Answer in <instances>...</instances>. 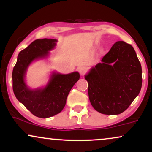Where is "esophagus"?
<instances>
[{
    "label": "esophagus",
    "mask_w": 152,
    "mask_h": 152,
    "mask_svg": "<svg viewBox=\"0 0 152 152\" xmlns=\"http://www.w3.org/2000/svg\"><path fill=\"white\" fill-rule=\"evenodd\" d=\"M87 71H88V69H87L86 66H81V67H80L79 69H78V71H79L80 74H81V76H84V75L86 74V73L87 72Z\"/></svg>",
    "instance_id": "obj_1"
}]
</instances>
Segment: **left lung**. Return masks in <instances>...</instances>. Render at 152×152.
<instances>
[{
	"instance_id": "8db88e82",
	"label": "left lung",
	"mask_w": 152,
	"mask_h": 152,
	"mask_svg": "<svg viewBox=\"0 0 152 152\" xmlns=\"http://www.w3.org/2000/svg\"><path fill=\"white\" fill-rule=\"evenodd\" d=\"M142 66L130 44L117 41L91 69L85 78L94 109L104 114H119L128 109L142 88Z\"/></svg>"
}]
</instances>
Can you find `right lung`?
I'll use <instances>...</instances> for the list:
<instances>
[{
    "instance_id": "add662e5",
    "label": "right lung",
    "mask_w": 152,
    "mask_h": 152,
    "mask_svg": "<svg viewBox=\"0 0 152 152\" xmlns=\"http://www.w3.org/2000/svg\"><path fill=\"white\" fill-rule=\"evenodd\" d=\"M56 39H37L20 52L13 68V90L16 99L34 116L48 118L62 111L74 85L78 81V72L69 74L53 73L44 88L31 89L25 82L29 65L35 60L45 58L56 45Z\"/></svg>"
}]
</instances>
